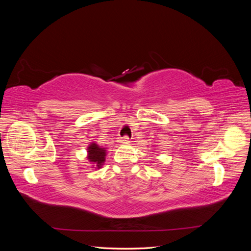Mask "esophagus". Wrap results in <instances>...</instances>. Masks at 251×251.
<instances>
[{"label": "esophagus", "instance_id": "esophagus-1", "mask_svg": "<svg viewBox=\"0 0 251 251\" xmlns=\"http://www.w3.org/2000/svg\"><path fill=\"white\" fill-rule=\"evenodd\" d=\"M128 141H130V138H128L126 135L124 136V137H120V139H119L120 143H128Z\"/></svg>", "mask_w": 251, "mask_h": 251}]
</instances>
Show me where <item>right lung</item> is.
Segmentation results:
<instances>
[{
    "label": "right lung",
    "mask_w": 251,
    "mask_h": 251,
    "mask_svg": "<svg viewBox=\"0 0 251 251\" xmlns=\"http://www.w3.org/2000/svg\"><path fill=\"white\" fill-rule=\"evenodd\" d=\"M89 151V156L88 159H90L91 162L96 163L97 168H100L101 164L104 161V156H105V151L98 146H96L95 143H92L88 149Z\"/></svg>",
    "instance_id": "add662e5"
}]
</instances>
